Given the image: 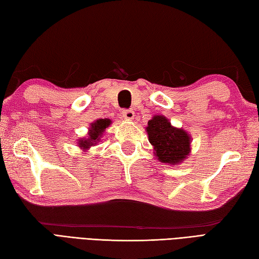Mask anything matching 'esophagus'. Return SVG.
Listing matches in <instances>:
<instances>
[{"label":"esophagus","mask_w":259,"mask_h":259,"mask_svg":"<svg viewBox=\"0 0 259 259\" xmlns=\"http://www.w3.org/2000/svg\"><path fill=\"white\" fill-rule=\"evenodd\" d=\"M122 117L125 120H133L135 118V113L134 111H131V110H123Z\"/></svg>","instance_id":"34e87169"}]
</instances>
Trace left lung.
<instances>
[{
    "label": "left lung",
    "instance_id": "1",
    "mask_svg": "<svg viewBox=\"0 0 259 259\" xmlns=\"http://www.w3.org/2000/svg\"><path fill=\"white\" fill-rule=\"evenodd\" d=\"M146 131L157 160L176 166L188 158L191 151L190 135L183 128L174 126L164 115H153L148 121Z\"/></svg>",
    "mask_w": 259,
    "mask_h": 259
}]
</instances>
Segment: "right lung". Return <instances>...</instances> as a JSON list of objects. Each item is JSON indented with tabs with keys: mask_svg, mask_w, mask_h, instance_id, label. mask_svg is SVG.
<instances>
[{
	"mask_svg": "<svg viewBox=\"0 0 259 259\" xmlns=\"http://www.w3.org/2000/svg\"><path fill=\"white\" fill-rule=\"evenodd\" d=\"M110 123H111V120L110 119H98L96 121H93L92 123H90L89 131H88L87 136L88 138L83 137V138H80L78 140L79 142H76L79 148H81V150L83 152H87L91 147L97 145L98 142L100 141L101 136L110 125Z\"/></svg>",
	"mask_w": 259,
	"mask_h": 259,
	"instance_id": "obj_1",
	"label": "right lung"
}]
</instances>
